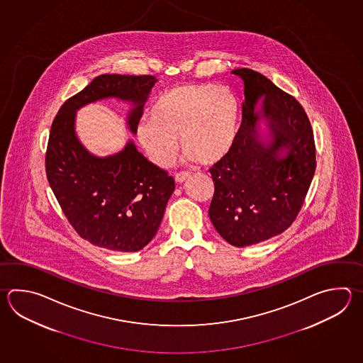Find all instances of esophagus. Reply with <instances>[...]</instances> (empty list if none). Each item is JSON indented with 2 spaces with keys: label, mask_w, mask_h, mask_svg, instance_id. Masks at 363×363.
I'll return each instance as SVG.
<instances>
[{
  "label": "esophagus",
  "mask_w": 363,
  "mask_h": 363,
  "mask_svg": "<svg viewBox=\"0 0 363 363\" xmlns=\"http://www.w3.org/2000/svg\"><path fill=\"white\" fill-rule=\"evenodd\" d=\"M189 177H190V173H189V172H179V173H176L174 179H176L177 184H182V182H185L186 179Z\"/></svg>",
  "instance_id": "esophagus-1"
}]
</instances>
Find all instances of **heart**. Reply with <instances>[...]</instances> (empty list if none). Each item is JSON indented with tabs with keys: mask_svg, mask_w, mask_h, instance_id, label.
Masks as SVG:
<instances>
[{
	"mask_svg": "<svg viewBox=\"0 0 363 363\" xmlns=\"http://www.w3.org/2000/svg\"><path fill=\"white\" fill-rule=\"evenodd\" d=\"M239 104L225 86L182 84L165 90L137 125V138L159 167L173 160L179 143L189 160L213 164L228 155L237 134Z\"/></svg>",
	"mask_w": 363,
	"mask_h": 363,
	"instance_id": "obj_1",
	"label": "heart"
}]
</instances>
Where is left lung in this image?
<instances>
[{
    "instance_id": "left-lung-1",
    "label": "left lung",
    "mask_w": 363,
    "mask_h": 363,
    "mask_svg": "<svg viewBox=\"0 0 363 363\" xmlns=\"http://www.w3.org/2000/svg\"><path fill=\"white\" fill-rule=\"evenodd\" d=\"M233 74L245 82L242 124L228 155L209 169L215 195L208 213L228 243L247 247L296 218L315 172V146L294 96L256 71Z\"/></svg>"
}]
</instances>
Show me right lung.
<instances>
[{
	"instance_id": "obj_1",
	"label": "right lung",
	"mask_w": 363,
	"mask_h": 363,
	"mask_svg": "<svg viewBox=\"0 0 363 363\" xmlns=\"http://www.w3.org/2000/svg\"><path fill=\"white\" fill-rule=\"evenodd\" d=\"M154 76L101 74L69 98L52 121L46 176L69 223L91 245L137 252L151 242L174 191V179L150 163L132 140L118 152L94 155L76 133V113L107 99L129 104L126 126L137 133Z\"/></svg>"
}]
</instances>
